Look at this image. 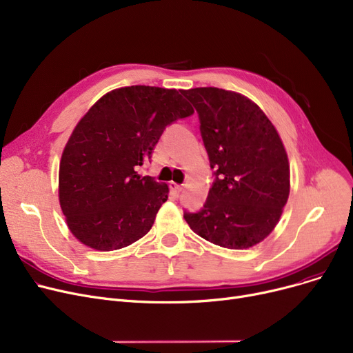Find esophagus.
<instances>
[{
	"instance_id": "34e87169",
	"label": "esophagus",
	"mask_w": 353,
	"mask_h": 353,
	"mask_svg": "<svg viewBox=\"0 0 353 353\" xmlns=\"http://www.w3.org/2000/svg\"><path fill=\"white\" fill-rule=\"evenodd\" d=\"M170 189H172L174 193H180V192L183 190V186H181V185H177V183H174V181H172V183H170Z\"/></svg>"
}]
</instances>
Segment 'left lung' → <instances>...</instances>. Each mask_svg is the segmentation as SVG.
I'll use <instances>...</instances> for the list:
<instances>
[{"label":"left lung","instance_id":"8db88e82","mask_svg":"<svg viewBox=\"0 0 353 353\" xmlns=\"http://www.w3.org/2000/svg\"><path fill=\"white\" fill-rule=\"evenodd\" d=\"M196 108L214 179L203 209L185 213L190 229L229 250H247L277 226L290 194V164L277 130L234 90H180Z\"/></svg>","mask_w":353,"mask_h":353}]
</instances>
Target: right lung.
I'll use <instances>...</instances> for the list:
<instances>
[{"label": "right lung", "mask_w": 353, "mask_h": 353, "mask_svg": "<svg viewBox=\"0 0 353 353\" xmlns=\"http://www.w3.org/2000/svg\"><path fill=\"white\" fill-rule=\"evenodd\" d=\"M193 112L177 89L144 85L114 89L90 106L59 165V202L76 239L115 251L150 231L168 186L137 170L164 128Z\"/></svg>", "instance_id": "obj_1"}]
</instances>
